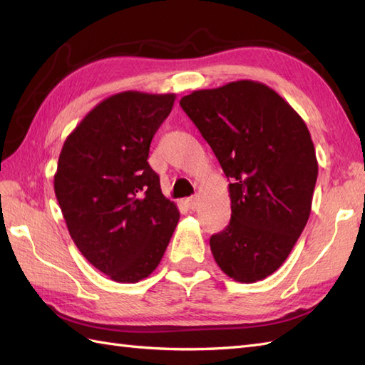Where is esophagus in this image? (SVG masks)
Returning a JSON list of instances; mask_svg holds the SVG:
<instances>
[{
  "label": "esophagus",
  "mask_w": 365,
  "mask_h": 365,
  "mask_svg": "<svg viewBox=\"0 0 365 365\" xmlns=\"http://www.w3.org/2000/svg\"><path fill=\"white\" fill-rule=\"evenodd\" d=\"M185 205H187L190 210H196L199 202H197V196H192V197H188L187 200H185Z\"/></svg>",
  "instance_id": "esophagus-1"
}]
</instances>
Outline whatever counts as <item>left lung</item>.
I'll return each instance as SVG.
<instances>
[{
  "label": "left lung",
  "mask_w": 365,
  "mask_h": 365,
  "mask_svg": "<svg viewBox=\"0 0 365 365\" xmlns=\"http://www.w3.org/2000/svg\"><path fill=\"white\" fill-rule=\"evenodd\" d=\"M180 106L230 180V222L210 238L215 262L237 282L262 281L289 257L311 215L319 163L306 122L252 80L192 91Z\"/></svg>",
  "instance_id": "8db88e82"
}]
</instances>
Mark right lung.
I'll return each mask as SVG.
<instances>
[{
  "label": "right lung",
  "instance_id": "obj_1",
  "mask_svg": "<svg viewBox=\"0 0 365 365\" xmlns=\"http://www.w3.org/2000/svg\"><path fill=\"white\" fill-rule=\"evenodd\" d=\"M175 94L119 92L84 115L61 150L54 192L92 267L122 284L152 274L180 218L147 163Z\"/></svg>",
  "mask_w": 365,
  "mask_h": 365
}]
</instances>
